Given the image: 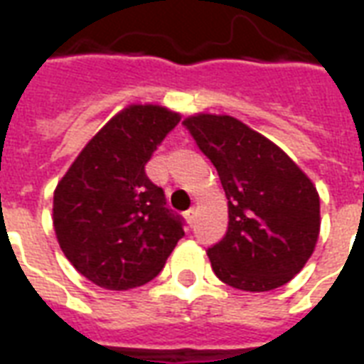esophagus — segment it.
Here are the masks:
<instances>
[{
  "instance_id": "1",
  "label": "esophagus",
  "mask_w": 364,
  "mask_h": 364,
  "mask_svg": "<svg viewBox=\"0 0 364 364\" xmlns=\"http://www.w3.org/2000/svg\"><path fill=\"white\" fill-rule=\"evenodd\" d=\"M194 213H196V211H194V208H191L188 211H185V219H187V223L191 225V227H193V223H194Z\"/></svg>"
}]
</instances>
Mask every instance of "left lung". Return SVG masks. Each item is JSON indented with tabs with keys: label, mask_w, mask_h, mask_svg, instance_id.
<instances>
[{
	"label": "left lung",
	"mask_w": 364,
	"mask_h": 364,
	"mask_svg": "<svg viewBox=\"0 0 364 364\" xmlns=\"http://www.w3.org/2000/svg\"><path fill=\"white\" fill-rule=\"evenodd\" d=\"M215 166L228 198V228L208 249L215 276L262 293L285 285L310 259L319 236V194L270 139L228 115L183 121Z\"/></svg>",
	"instance_id": "1"
}]
</instances>
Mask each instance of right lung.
Masks as SVG:
<instances>
[{"label":"right lung","instance_id":"add662e5","mask_svg":"<svg viewBox=\"0 0 364 364\" xmlns=\"http://www.w3.org/2000/svg\"><path fill=\"white\" fill-rule=\"evenodd\" d=\"M181 117L130 105L88 141L54 191L53 223L77 272L111 291L151 282L185 236L181 215L145 173Z\"/></svg>","mask_w":364,"mask_h":364}]
</instances>
